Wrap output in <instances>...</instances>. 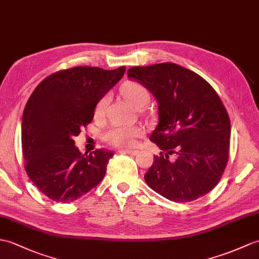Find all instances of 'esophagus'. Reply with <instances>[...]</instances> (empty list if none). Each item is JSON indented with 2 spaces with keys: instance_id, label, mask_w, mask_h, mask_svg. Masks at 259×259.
<instances>
[{
  "instance_id": "obj_1",
  "label": "esophagus",
  "mask_w": 259,
  "mask_h": 259,
  "mask_svg": "<svg viewBox=\"0 0 259 259\" xmlns=\"http://www.w3.org/2000/svg\"><path fill=\"white\" fill-rule=\"evenodd\" d=\"M120 153H124V154H130V155H137L138 154V150H120Z\"/></svg>"
}]
</instances>
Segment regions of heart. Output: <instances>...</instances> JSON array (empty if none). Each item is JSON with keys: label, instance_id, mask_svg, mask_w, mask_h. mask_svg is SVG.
Instances as JSON below:
<instances>
[{"label": "heart", "instance_id": "obj_1", "mask_svg": "<svg viewBox=\"0 0 259 259\" xmlns=\"http://www.w3.org/2000/svg\"><path fill=\"white\" fill-rule=\"evenodd\" d=\"M122 95L124 96L125 100L129 104L138 108L143 102L149 100V93L143 87L141 83L138 82H127L122 87ZM109 101V97L105 96L99 101L97 106H96L95 113L97 117H100L104 115L106 110V107ZM143 134V129L139 125H123V124H117L113 125L109 130L105 134V139L108 143L112 144L115 147L119 148H128L132 147L135 144L136 138L140 137Z\"/></svg>", "mask_w": 259, "mask_h": 259}]
</instances>
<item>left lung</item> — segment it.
<instances>
[{
    "instance_id": "obj_1",
    "label": "left lung",
    "mask_w": 259,
    "mask_h": 259,
    "mask_svg": "<svg viewBox=\"0 0 259 259\" xmlns=\"http://www.w3.org/2000/svg\"><path fill=\"white\" fill-rule=\"evenodd\" d=\"M127 74L159 105L150 140L161 152L144 176L147 184L173 202L207 194L219 183L230 151L231 122L219 95L200 75L173 63L131 67Z\"/></svg>"
}]
</instances>
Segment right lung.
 <instances>
[{
	"label": "right lung",
	"mask_w": 259,
	"mask_h": 259,
	"mask_svg": "<svg viewBox=\"0 0 259 259\" xmlns=\"http://www.w3.org/2000/svg\"><path fill=\"white\" fill-rule=\"evenodd\" d=\"M125 67L106 70L79 66L48 76L24 108L22 150L25 170L41 193L73 202L104 179L113 153H81L74 137L92 122L98 101L121 79Z\"/></svg>",
	"instance_id": "add662e5"
}]
</instances>
